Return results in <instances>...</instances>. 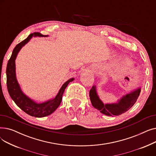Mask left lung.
Wrapping results in <instances>:
<instances>
[{
	"label": "left lung",
	"mask_w": 156,
	"mask_h": 156,
	"mask_svg": "<svg viewBox=\"0 0 156 156\" xmlns=\"http://www.w3.org/2000/svg\"><path fill=\"white\" fill-rule=\"evenodd\" d=\"M96 86L94 85L89 92L92 105L106 116H118L128 111L136 102L140 95L141 88L139 87L122 96L116 103L104 104L97 94Z\"/></svg>",
	"instance_id": "left-lung-1"
}]
</instances>
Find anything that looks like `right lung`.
Instances as JSON below:
<instances>
[{
    "label": "right lung",
    "mask_w": 156,
    "mask_h": 156,
    "mask_svg": "<svg viewBox=\"0 0 156 156\" xmlns=\"http://www.w3.org/2000/svg\"><path fill=\"white\" fill-rule=\"evenodd\" d=\"M33 37H48V35H44L40 33L35 32L34 34H31L25 40L22 41L15 47L11 58L8 61L7 65V87L8 92H9L11 99L21 109L31 116L43 118L50 115L59 107L66 88L70 82L75 80V78H72L66 81L60 88L58 94L54 98L42 103H37L24 94L21 90L18 81L16 79L15 60L21 48L25 45Z\"/></svg>",
    "instance_id": "obj_1"
}]
</instances>
